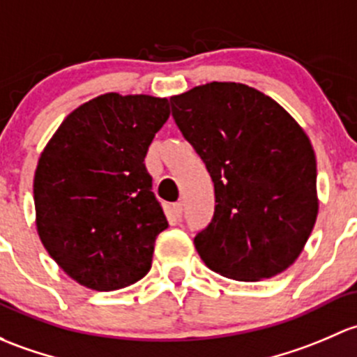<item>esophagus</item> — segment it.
Here are the masks:
<instances>
[{
	"mask_svg": "<svg viewBox=\"0 0 357 357\" xmlns=\"http://www.w3.org/2000/svg\"><path fill=\"white\" fill-rule=\"evenodd\" d=\"M172 213H174V216L177 220L182 218V213H183V208H182V203H175L172 206Z\"/></svg>",
	"mask_w": 357,
	"mask_h": 357,
	"instance_id": "esophagus-1",
	"label": "esophagus"
}]
</instances>
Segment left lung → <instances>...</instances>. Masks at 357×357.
<instances>
[{"label":"left lung","mask_w":357,"mask_h":357,"mask_svg":"<svg viewBox=\"0 0 357 357\" xmlns=\"http://www.w3.org/2000/svg\"><path fill=\"white\" fill-rule=\"evenodd\" d=\"M170 102L215 185L211 222L194 237L201 259L242 282L287 270L318 215L316 158L306 132L277 101L244 84H204Z\"/></svg>","instance_id":"8db88e82"}]
</instances>
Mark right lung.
<instances>
[{
    "label": "right lung",
    "instance_id": "obj_1",
    "mask_svg": "<svg viewBox=\"0 0 357 357\" xmlns=\"http://www.w3.org/2000/svg\"><path fill=\"white\" fill-rule=\"evenodd\" d=\"M170 116L167 98L108 93L63 120L39 158L36 225L58 266L87 289L141 280L168 227L144 165Z\"/></svg>",
    "mask_w": 357,
    "mask_h": 357
}]
</instances>
